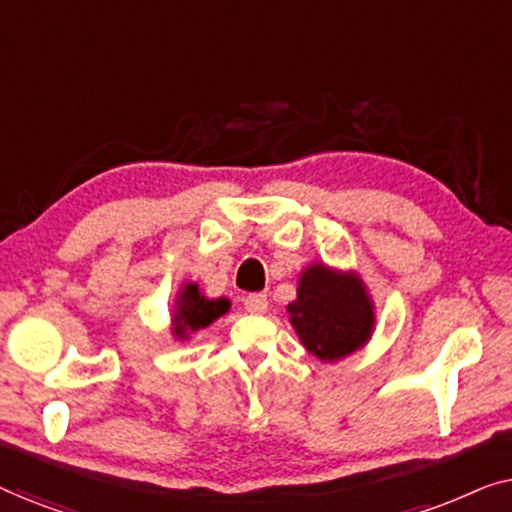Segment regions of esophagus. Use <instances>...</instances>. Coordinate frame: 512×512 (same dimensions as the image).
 Returning a JSON list of instances; mask_svg holds the SVG:
<instances>
[{
	"label": "esophagus",
	"instance_id": "esophagus-1",
	"mask_svg": "<svg viewBox=\"0 0 512 512\" xmlns=\"http://www.w3.org/2000/svg\"><path fill=\"white\" fill-rule=\"evenodd\" d=\"M244 310L251 314H263L268 310V296L265 293H249V296H244Z\"/></svg>",
	"mask_w": 512,
	"mask_h": 512
}]
</instances>
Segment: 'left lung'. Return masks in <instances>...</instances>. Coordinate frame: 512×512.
Segmentation results:
<instances>
[{
  "instance_id": "obj_1",
  "label": "left lung",
  "mask_w": 512,
  "mask_h": 512,
  "mask_svg": "<svg viewBox=\"0 0 512 512\" xmlns=\"http://www.w3.org/2000/svg\"><path fill=\"white\" fill-rule=\"evenodd\" d=\"M305 349L321 361L345 359L370 338L373 303L363 282L338 275L326 265H310L298 284V298L286 307Z\"/></svg>"
}]
</instances>
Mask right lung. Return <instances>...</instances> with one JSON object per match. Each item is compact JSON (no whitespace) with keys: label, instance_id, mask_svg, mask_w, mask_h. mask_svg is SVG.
Returning <instances> with one entry per match:
<instances>
[{"label":"right lung","instance_id":"right-lung-1","mask_svg":"<svg viewBox=\"0 0 512 512\" xmlns=\"http://www.w3.org/2000/svg\"><path fill=\"white\" fill-rule=\"evenodd\" d=\"M230 303L226 298L207 300L198 291V284H186L184 291L179 293L177 310H174V335L186 338L188 331H198L219 319L221 314L228 312Z\"/></svg>","mask_w":512,"mask_h":512}]
</instances>
